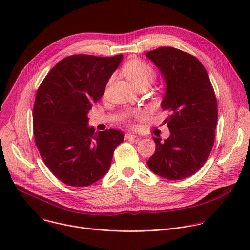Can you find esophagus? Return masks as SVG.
Wrapping results in <instances>:
<instances>
[{"instance_id": "esophagus-1", "label": "esophagus", "mask_w": 250, "mask_h": 250, "mask_svg": "<svg viewBox=\"0 0 250 250\" xmlns=\"http://www.w3.org/2000/svg\"><path fill=\"white\" fill-rule=\"evenodd\" d=\"M137 136L135 134H132V133H125V139H130V138H136Z\"/></svg>"}]
</instances>
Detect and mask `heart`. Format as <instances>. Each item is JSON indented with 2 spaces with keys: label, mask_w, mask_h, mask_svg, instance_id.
<instances>
[{
  "label": "heart",
  "mask_w": 250,
  "mask_h": 250,
  "mask_svg": "<svg viewBox=\"0 0 250 250\" xmlns=\"http://www.w3.org/2000/svg\"><path fill=\"white\" fill-rule=\"evenodd\" d=\"M124 72L135 88L139 86H149L155 78L153 68L138 59L129 60L124 66Z\"/></svg>",
  "instance_id": "obj_1"
}]
</instances>
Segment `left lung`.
I'll list each match as a JSON object with an SVG mask.
<instances>
[{
  "instance_id": "1",
  "label": "left lung",
  "mask_w": 250,
  "mask_h": 250,
  "mask_svg": "<svg viewBox=\"0 0 250 250\" xmlns=\"http://www.w3.org/2000/svg\"><path fill=\"white\" fill-rule=\"evenodd\" d=\"M146 56L158 68L165 82L161 108L170 135L153 137L156 148L148 159L149 169L169 180L195 174L208 159L218 123L217 99L203 64L174 47H159Z\"/></svg>"
}]
</instances>
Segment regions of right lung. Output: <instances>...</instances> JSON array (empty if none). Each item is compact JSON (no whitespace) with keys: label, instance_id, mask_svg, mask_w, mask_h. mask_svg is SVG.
I'll use <instances>...</instances> for the list:
<instances>
[{"label":"right lung","instance_id":"right-lung-1","mask_svg":"<svg viewBox=\"0 0 250 250\" xmlns=\"http://www.w3.org/2000/svg\"><path fill=\"white\" fill-rule=\"evenodd\" d=\"M124 55H72L59 61L40 86L33 106V134L41 156L58 179L73 187L89 186L108 173L114 151L124 140L116 129L89 125L93 103Z\"/></svg>","mask_w":250,"mask_h":250}]
</instances>
